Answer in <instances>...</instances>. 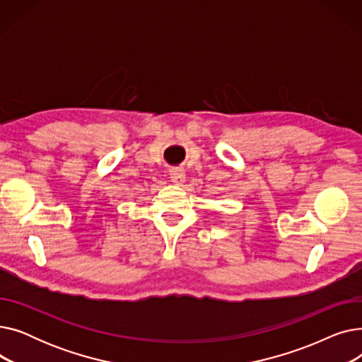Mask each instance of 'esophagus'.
<instances>
[{"label": "esophagus", "instance_id": "34e87169", "mask_svg": "<svg viewBox=\"0 0 362 362\" xmlns=\"http://www.w3.org/2000/svg\"><path fill=\"white\" fill-rule=\"evenodd\" d=\"M170 179H171V182H173L175 185L180 186V185L185 182L186 175H185L183 170H180V168H173V170L170 171Z\"/></svg>", "mask_w": 362, "mask_h": 362}]
</instances>
